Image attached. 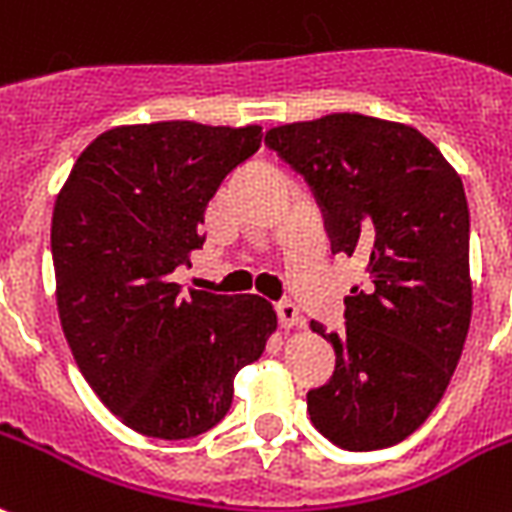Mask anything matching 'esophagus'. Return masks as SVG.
<instances>
[{"label": "esophagus", "instance_id": "obj_1", "mask_svg": "<svg viewBox=\"0 0 512 512\" xmlns=\"http://www.w3.org/2000/svg\"><path fill=\"white\" fill-rule=\"evenodd\" d=\"M276 314H279V322H282V327H295V325H303V317H300V308L292 303V300H279L276 303Z\"/></svg>", "mask_w": 512, "mask_h": 512}]
</instances>
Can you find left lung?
<instances>
[{
	"label": "left lung",
	"mask_w": 512,
	"mask_h": 512,
	"mask_svg": "<svg viewBox=\"0 0 512 512\" xmlns=\"http://www.w3.org/2000/svg\"><path fill=\"white\" fill-rule=\"evenodd\" d=\"M265 144L311 187L333 255L368 271L341 333L311 322L335 370L308 392V416L346 451L395 446L435 411L470 330L462 179L416 128L357 112L271 128Z\"/></svg>",
	"instance_id": "left-lung-1"
}]
</instances>
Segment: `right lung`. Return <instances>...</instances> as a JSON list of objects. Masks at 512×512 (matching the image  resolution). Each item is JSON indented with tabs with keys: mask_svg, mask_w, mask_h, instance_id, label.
Wrapping results in <instances>:
<instances>
[{
	"mask_svg": "<svg viewBox=\"0 0 512 512\" xmlns=\"http://www.w3.org/2000/svg\"><path fill=\"white\" fill-rule=\"evenodd\" d=\"M260 126L166 120L96 136L50 225L58 317L85 381L126 427L185 440L225 419L233 378L260 360L276 311L257 295H182L171 273L201 249L222 179Z\"/></svg>",
	"mask_w": 512,
	"mask_h": 512,
	"instance_id": "add662e5",
	"label": "right lung"
}]
</instances>
